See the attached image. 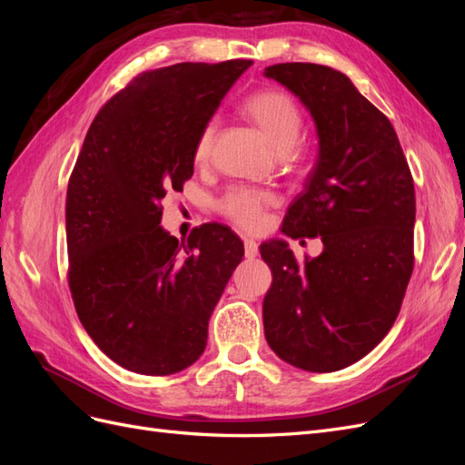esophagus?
Masks as SVG:
<instances>
[{
    "mask_svg": "<svg viewBox=\"0 0 465 465\" xmlns=\"http://www.w3.org/2000/svg\"><path fill=\"white\" fill-rule=\"evenodd\" d=\"M244 254L246 258H256L258 256V244L252 238H244Z\"/></svg>",
    "mask_w": 465,
    "mask_h": 465,
    "instance_id": "esophagus-1",
    "label": "esophagus"
}]
</instances>
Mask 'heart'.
Here are the masks:
<instances>
[{"mask_svg": "<svg viewBox=\"0 0 465 465\" xmlns=\"http://www.w3.org/2000/svg\"><path fill=\"white\" fill-rule=\"evenodd\" d=\"M242 114L256 125L277 153H287L297 145L302 132V112L294 98L281 89H260L248 94L241 104ZM215 142V122H207L193 143V161L205 164ZM277 202L275 193L248 186H232L224 192L217 211L236 227L256 231L263 224L265 209Z\"/></svg>", "mask_w": 465, "mask_h": 465, "instance_id": "heart-1", "label": "heart"}]
</instances>
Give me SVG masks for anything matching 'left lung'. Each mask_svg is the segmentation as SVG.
Instances as JSON below:
<instances>
[{"instance_id": "1", "label": "left lung", "mask_w": 465, "mask_h": 465, "mask_svg": "<svg viewBox=\"0 0 465 465\" xmlns=\"http://www.w3.org/2000/svg\"><path fill=\"white\" fill-rule=\"evenodd\" d=\"M263 75L301 98L318 132L316 164L281 231L323 242L304 263L283 241L260 246L273 275L265 340L292 367L341 371L371 353L400 314L415 260L413 176L393 125L347 75L301 62Z\"/></svg>"}]
</instances>
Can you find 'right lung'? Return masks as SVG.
<instances>
[{
  "label": "right lung",
  "instance_id": "right-lung-1",
  "mask_svg": "<svg viewBox=\"0 0 465 465\" xmlns=\"http://www.w3.org/2000/svg\"><path fill=\"white\" fill-rule=\"evenodd\" d=\"M252 65L174 64L134 77L98 110L69 176L67 281L91 340L120 367L166 376L188 369L244 244L205 223L186 242L161 227L166 192L193 174V143Z\"/></svg>",
  "mask_w": 465,
  "mask_h": 465
}]
</instances>
